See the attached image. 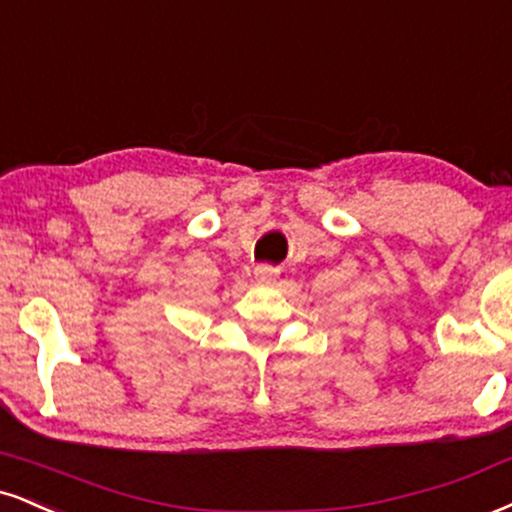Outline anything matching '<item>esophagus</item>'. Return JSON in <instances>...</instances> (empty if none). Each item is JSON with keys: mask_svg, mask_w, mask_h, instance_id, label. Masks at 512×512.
Segmentation results:
<instances>
[{"mask_svg": "<svg viewBox=\"0 0 512 512\" xmlns=\"http://www.w3.org/2000/svg\"><path fill=\"white\" fill-rule=\"evenodd\" d=\"M276 276H279V267H274V264H257L255 267V279L260 283H272Z\"/></svg>", "mask_w": 512, "mask_h": 512, "instance_id": "obj_1", "label": "esophagus"}]
</instances>
